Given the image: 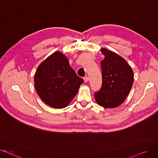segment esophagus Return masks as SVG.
Masks as SVG:
<instances>
[{"label":"esophagus","instance_id":"obj_1","mask_svg":"<svg viewBox=\"0 0 158 158\" xmlns=\"http://www.w3.org/2000/svg\"><path fill=\"white\" fill-rule=\"evenodd\" d=\"M84 80L85 82H87L88 80H89V78H88V77H87V76H86V77H84Z\"/></svg>","mask_w":158,"mask_h":158}]
</instances>
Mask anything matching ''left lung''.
Masks as SVG:
<instances>
[{"instance_id":"8db88e82","label":"left lung","mask_w":158,"mask_h":158,"mask_svg":"<svg viewBox=\"0 0 158 158\" xmlns=\"http://www.w3.org/2000/svg\"><path fill=\"white\" fill-rule=\"evenodd\" d=\"M104 55L101 61L102 85L94 93L97 103L106 108H115L122 104L134 83V72L123 57L105 48L100 49Z\"/></svg>"}]
</instances>
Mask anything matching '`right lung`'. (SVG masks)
Here are the masks:
<instances>
[{
	"label": "right lung",
	"instance_id": "1",
	"mask_svg": "<svg viewBox=\"0 0 158 158\" xmlns=\"http://www.w3.org/2000/svg\"><path fill=\"white\" fill-rule=\"evenodd\" d=\"M34 81L40 98L50 107L58 109L69 105L84 82L60 51L54 52L41 63Z\"/></svg>",
	"mask_w": 158,
	"mask_h": 158
}]
</instances>
